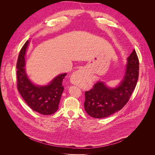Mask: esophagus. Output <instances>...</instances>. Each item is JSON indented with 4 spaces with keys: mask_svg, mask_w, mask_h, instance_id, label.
<instances>
[{
    "mask_svg": "<svg viewBox=\"0 0 155 155\" xmlns=\"http://www.w3.org/2000/svg\"><path fill=\"white\" fill-rule=\"evenodd\" d=\"M88 81V76H87L86 72L83 69H79L74 72L71 77H70V82L73 85L81 86L86 83Z\"/></svg>",
    "mask_w": 155,
    "mask_h": 155,
    "instance_id": "34e87169",
    "label": "esophagus"
}]
</instances>
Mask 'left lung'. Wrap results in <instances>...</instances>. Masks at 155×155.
Returning a JSON list of instances; mask_svg holds the SVG:
<instances>
[{"label": "left lung", "instance_id": "obj_1", "mask_svg": "<svg viewBox=\"0 0 155 155\" xmlns=\"http://www.w3.org/2000/svg\"><path fill=\"white\" fill-rule=\"evenodd\" d=\"M139 74V61L137 52L127 58L122 80L116 87H109L105 82L97 81L85 92L84 107L87 113L95 118H103L120 110L128 102L137 85Z\"/></svg>", "mask_w": 155, "mask_h": 155}]
</instances>
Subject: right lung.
<instances>
[{
	"instance_id": "right-lung-1",
	"label": "right lung",
	"mask_w": 155,
	"mask_h": 155,
	"mask_svg": "<svg viewBox=\"0 0 155 155\" xmlns=\"http://www.w3.org/2000/svg\"><path fill=\"white\" fill-rule=\"evenodd\" d=\"M29 41L21 48L17 63V89L32 110L43 115L52 114L58 110L61 97L64 91L63 81L67 74L54 78L48 85H37L33 83L26 72V52Z\"/></svg>"
}]
</instances>
